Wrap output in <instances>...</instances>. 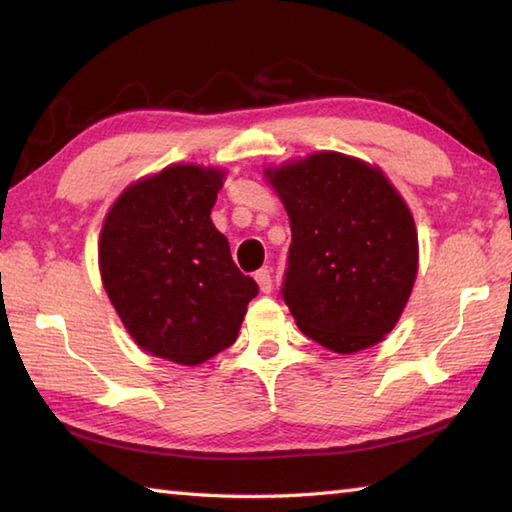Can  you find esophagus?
Returning <instances> with one entry per match:
<instances>
[{"mask_svg": "<svg viewBox=\"0 0 512 512\" xmlns=\"http://www.w3.org/2000/svg\"><path fill=\"white\" fill-rule=\"evenodd\" d=\"M254 278H256V283L260 287V292H263V294L272 292V274H269V269H258Z\"/></svg>", "mask_w": 512, "mask_h": 512, "instance_id": "1", "label": "esophagus"}]
</instances>
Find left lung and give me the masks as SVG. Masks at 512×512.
Returning <instances> with one entry per match:
<instances>
[{
  "label": "left lung",
  "instance_id": "8db88e82",
  "mask_svg": "<svg viewBox=\"0 0 512 512\" xmlns=\"http://www.w3.org/2000/svg\"><path fill=\"white\" fill-rule=\"evenodd\" d=\"M265 178L292 227L283 298L305 336L336 354L385 339L419 269L412 211L388 176L339 151H316Z\"/></svg>",
  "mask_w": 512,
  "mask_h": 512
}]
</instances>
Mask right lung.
Returning <instances> with one entry per match:
<instances>
[{
  "label": "right lung",
  "mask_w": 512,
  "mask_h": 512,
  "mask_svg": "<svg viewBox=\"0 0 512 512\" xmlns=\"http://www.w3.org/2000/svg\"><path fill=\"white\" fill-rule=\"evenodd\" d=\"M225 169L169 165L115 198L98 243L102 285L144 352L200 365L236 341L254 278L211 223Z\"/></svg>",
  "instance_id": "add662e5"
}]
</instances>
